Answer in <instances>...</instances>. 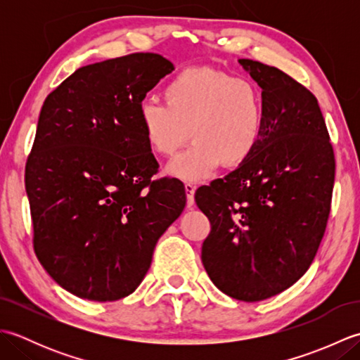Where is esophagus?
<instances>
[{
  "label": "esophagus",
  "instance_id": "34e87169",
  "mask_svg": "<svg viewBox=\"0 0 360 360\" xmlns=\"http://www.w3.org/2000/svg\"><path fill=\"white\" fill-rule=\"evenodd\" d=\"M195 190H196V186L190 184V182H186V192H187V205H188V207H193V205H195Z\"/></svg>",
  "mask_w": 360,
  "mask_h": 360
}]
</instances>
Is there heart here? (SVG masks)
I'll return each mask as SVG.
<instances>
[{
	"label": "heart",
	"instance_id": "obj_1",
	"mask_svg": "<svg viewBox=\"0 0 360 360\" xmlns=\"http://www.w3.org/2000/svg\"><path fill=\"white\" fill-rule=\"evenodd\" d=\"M165 105L143 101L137 119L148 147L173 156L190 134L193 142L176 156L168 173L201 181L217 168L238 167L254 155L264 128L262 91L254 82L210 71L186 70L162 89Z\"/></svg>",
	"mask_w": 360,
	"mask_h": 360
}]
</instances>
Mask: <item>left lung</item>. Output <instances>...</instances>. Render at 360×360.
Returning <instances> with one entry per match:
<instances>
[{
	"mask_svg": "<svg viewBox=\"0 0 360 360\" xmlns=\"http://www.w3.org/2000/svg\"><path fill=\"white\" fill-rule=\"evenodd\" d=\"M238 62L263 89L262 139L236 170L198 188L195 201L212 226L201 258L213 285L259 302L292 286L314 259L335 159L316 96L278 68Z\"/></svg>",
	"mask_w": 360,
	"mask_h": 360,
	"instance_id": "8db88e82",
	"label": "left lung"
}]
</instances>
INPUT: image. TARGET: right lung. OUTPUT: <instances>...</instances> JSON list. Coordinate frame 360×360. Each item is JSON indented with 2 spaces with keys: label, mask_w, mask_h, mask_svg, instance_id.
<instances>
[{
  "label": "right lung",
  "mask_w": 360,
  "mask_h": 360,
  "mask_svg": "<svg viewBox=\"0 0 360 360\" xmlns=\"http://www.w3.org/2000/svg\"><path fill=\"white\" fill-rule=\"evenodd\" d=\"M173 70L151 52L105 60L79 68L43 103L25 173L34 250L80 298L134 292L160 235L186 207L179 179H151L159 164L137 119Z\"/></svg>",
  "instance_id": "right-lung-1"
}]
</instances>
